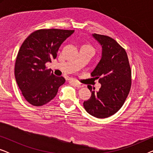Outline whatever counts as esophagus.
<instances>
[{
    "label": "esophagus",
    "instance_id": "1",
    "mask_svg": "<svg viewBox=\"0 0 153 153\" xmlns=\"http://www.w3.org/2000/svg\"><path fill=\"white\" fill-rule=\"evenodd\" d=\"M72 83H74V84L76 85V87H78V88H81V87H84L85 86L84 84H82V83H79V82H77V81H72Z\"/></svg>",
    "mask_w": 153,
    "mask_h": 153
}]
</instances>
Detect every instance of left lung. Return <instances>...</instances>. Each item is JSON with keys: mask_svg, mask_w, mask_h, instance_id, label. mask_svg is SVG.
<instances>
[{"mask_svg": "<svg viewBox=\"0 0 153 153\" xmlns=\"http://www.w3.org/2000/svg\"><path fill=\"white\" fill-rule=\"evenodd\" d=\"M102 46V58L91 73L99 79L101 88L98 91L92 89L89 100L84 101L86 111L95 118H105L118 112L129 95L131 85V71L125 49L111 37L93 34Z\"/></svg>", "mask_w": 153, "mask_h": 153, "instance_id": "8db88e82", "label": "left lung"}]
</instances>
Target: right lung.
Listing matches in <instances>:
<instances>
[{"instance_id":"right-lung-1","label":"right lung","mask_w":153,"mask_h":153,"mask_svg":"<svg viewBox=\"0 0 153 153\" xmlns=\"http://www.w3.org/2000/svg\"><path fill=\"white\" fill-rule=\"evenodd\" d=\"M74 30L40 29L31 33L21 46L14 75L22 95L28 103L40 106L53 100L58 88L65 82L56 76L45 64L55 59L61 44Z\"/></svg>"}]
</instances>
